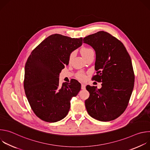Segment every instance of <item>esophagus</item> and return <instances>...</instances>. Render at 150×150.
Returning <instances> with one entry per match:
<instances>
[{"mask_svg": "<svg viewBox=\"0 0 150 150\" xmlns=\"http://www.w3.org/2000/svg\"><path fill=\"white\" fill-rule=\"evenodd\" d=\"M85 87H86V85H85V84H84V83H82L81 84V88L82 89H83V90L85 89Z\"/></svg>", "mask_w": 150, "mask_h": 150, "instance_id": "esophagus-1", "label": "esophagus"}]
</instances>
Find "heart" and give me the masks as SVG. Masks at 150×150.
Instances as JSON below:
<instances>
[{"instance_id":"heart-1","label":"heart","mask_w":150,"mask_h":150,"mask_svg":"<svg viewBox=\"0 0 150 150\" xmlns=\"http://www.w3.org/2000/svg\"><path fill=\"white\" fill-rule=\"evenodd\" d=\"M91 53H94L93 50L90 49V48H87V47H83L81 50V53L82 54V56L83 57V58L86 57L87 56H88L90 54H91ZM74 55V52H72L70 55H69V59H71L73 56ZM77 77L80 79H84L85 78V76L83 74H78L77 75Z\"/></svg>"}]
</instances>
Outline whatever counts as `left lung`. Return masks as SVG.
Instances as JSON below:
<instances>
[{"instance_id":"1","label":"left lung","mask_w":150,"mask_h":150,"mask_svg":"<svg viewBox=\"0 0 150 150\" xmlns=\"http://www.w3.org/2000/svg\"><path fill=\"white\" fill-rule=\"evenodd\" d=\"M84 43L96 52L93 79L102 87L87 85L90 97L85 101L88 113L94 119L108 122L116 119L126 110L134 86L135 75L131 57L122 42L101 31L85 37Z\"/></svg>"}]
</instances>
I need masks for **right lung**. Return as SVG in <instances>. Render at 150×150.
I'll return each instance as SVG.
<instances>
[{"label":"right lung","mask_w":150,"mask_h":150,"mask_svg":"<svg viewBox=\"0 0 150 150\" xmlns=\"http://www.w3.org/2000/svg\"><path fill=\"white\" fill-rule=\"evenodd\" d=\"M82 38L52 34L37 46L25 66L24 87L35 115L47 122L65 117L70 101L81 90V83L73 79L59 87V74L68 65L70 54L81 46Z\"/></svg>","instance_id":"1"}]
</instances>
